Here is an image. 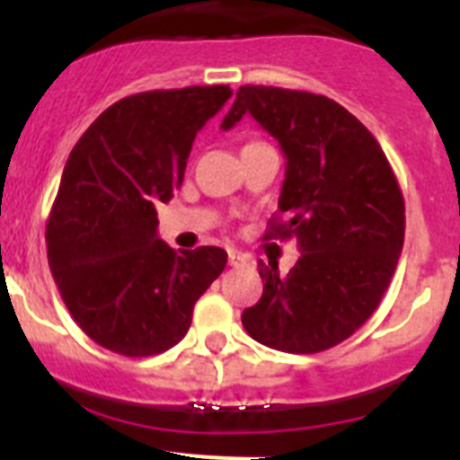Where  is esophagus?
Segmentation results:
<instances>
[{"label":"esophagus","instance_id":"obj_1","mask_svg":"<svg viewBox=\"0 0 460 460\" xmlns=\"http://www.w3.org/2000/svg\"><path fill=\"white\" fill-rule=\"evenodd\" d=\"M227 262H230V267H239V265H243V262H246V255H242L239 253V251H227Z\"/></svg>","mask_w":460,"mask_h":460}]
</instances>
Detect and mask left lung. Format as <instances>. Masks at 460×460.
Segmentation results:
<instances>
[{
  "mask_svg": "<svg viewBox=\"0 0 460 460\" xmlns=\"http://www.w3.org/2000/svg\"><path fill=\"white\" fill-rule=\"evenodd\" d=\"M251 115L286 154L265 237H295L286 276L262 265V296L242 315L258 343L313 355L350 339L385 296L405 237L403 193L367 126L323 93L243 84L221 128Z\"/></svg>",
  "mask_w": 460,
  "mask_h": 460,
  "instance_id": "8db88e82",
  "label": "left lung"
}]
</instances>
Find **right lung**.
I'll return each instance as SVG.
<instances>
[{"label":"right lung","instance_id":"obj_1","mask_svg":"<svg viewBox=\"0 0 460 460\" xmlns=\"http://www.w3.org/2000/svg\"><path fill=\"white\" fill-rule=\"evenodd\" d=\"M230 96L227 84L133 93L101 112L68 156L48 262L73 320L105 350H170L226 270L218 246L177 253L158 239L156 207L180 189L195 133Z\"/></svg>","mask_w":460,"mask_h":460}]
</instances>
